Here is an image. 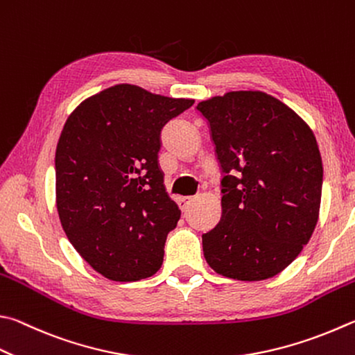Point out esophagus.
<instances>
[{"mask_svg":"<svg viewBox=\"0 0 355 355\" xmlns=\"http://www.w3.org/2000/svg\"><path fill=\"white\" fill-rule=\"evenodd\" d=\"M194 202V197H180L178 200H177V203H178V206H180V209L182 211H186L189 208V205Z\"/></svg>","mask_w":355,"mask_h":355,"instance_id":"esophagus-1","label":"esophagus"}]
</instances>
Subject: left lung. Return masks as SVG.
Here are the masks:
<instances>
[{
    "label": "left lung",
    "mask_w": 355,
    "mask_h": 355,
    "mask_svg": "<svg viewBox=\"0 0 355 355\" xmlns=\"http://www.w3.org/2000/svg\"><path fill=\"white\" fill-rule=\"evenodd\" d=\"M223 173L220 222L202 236L216 273L273 278L290 266L318 222L323 163L317 139L292 108L262 92L202 101Z\"/></svg>",
    "instance_id": "1"
}]
</instances>
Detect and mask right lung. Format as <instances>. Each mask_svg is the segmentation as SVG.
Masks as SVG:
<instances>
[{"instance_id": "1", "label": "right lung", "mask_w": 355, "mask_h": 355, "mask_svg": "<svg viewBox=\"0 0 355 355\" xmlns=\"http://www.w3.org/2000/svg\"><path fill=\"white\" fill-rule=\"evenodd\" d=\"M194 99L121 83L69 114L55 150L60 223L77 253L119 282L155 275L180 212L158 166L161 130Z\"/></svg>"}]
</instances>
